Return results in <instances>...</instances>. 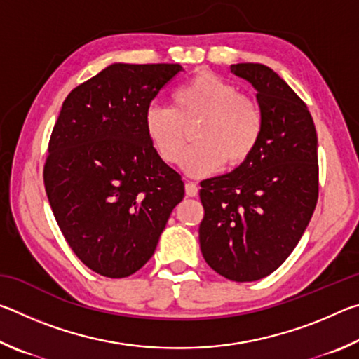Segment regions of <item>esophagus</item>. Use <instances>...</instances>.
<instances>
[{"instance_id": "34e87169", "label": "esophagus", "mask_w": 359, "mask_h": 359, "mask_svg": "<svg viewBox=\"0 0 359 359\" xmlns=\"http://www.w3.org/2000/svg\"><path fill=\"white\" fill-rule=\"evenodd\" d=\"M185 193H187V196H196V194H198V185L193 184V182H187V184H185Z\"/></svg>"}]
</instances>
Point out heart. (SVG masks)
Returning <instances> with one entry per match:
<instances>
[{
	"instance_id": "1",
	"label": "heart",
	"mask_w": 359,
	"mask_h": 359,
	"mask_svg": "<svg viewBox=\"0 0 359 359\" xmlns=\"http://www.w3.org/2000/svg\"><path fill=\"white\" fill-rule=\"evenodd\" d=\"M172 109L149 107L144 130L156 155L177 163L185 147L187 128L198 123L194 145L182 156V168L193 177H205L223 165L238 168L252 156L263 133L257 102L231 82L201 72L171 96Z\"/></svg>"
}]
</instances>
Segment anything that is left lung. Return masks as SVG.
<instances>
[{"label":"left lung","instance_id":"1","mask_svg":"<svg viewBox=\"0 0 359 359\" xmlns=\"http://www.w3.org/2000/svg\"><path fill=\"white\" fill-rule=\"evenodd\" d=\"M253 85L263 133L252 156L228 174L201 182V252L233 282L274 272L302 238L318 199L317 131L299 96L259 63L231 65Z\"/></svg>","mask_w":359,"mask_h":359}]
</instances>
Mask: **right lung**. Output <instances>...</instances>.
Instances as JSON below:
<instances>
[{
    "label": "right lung",
    "instance_id": "add662e5",
    "mask_svg": "<svg viewBox=\"0 0 359 359\" xmlns=\"http://www.w3.org/2000/svg\"><path fill=\"white\" fill-rule=\"evenodd\" d=\"M180 65L114 63L66 96L53 126L44 185L60 229L90 269L135 274L154 255L180 174L151 147L144 115Z\"/></svg>",
    "mask_w": 359,
    "mask_h": 359
}]
</instances>
